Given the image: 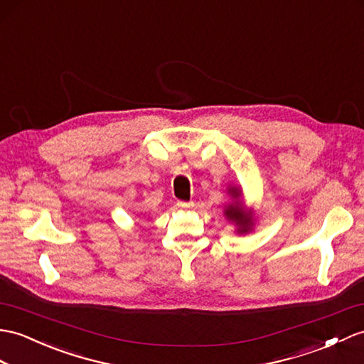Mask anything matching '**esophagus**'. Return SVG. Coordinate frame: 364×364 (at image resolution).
I'll list each match as a JSON object with an SVG mask.
<instances>
[{
	"mask_svg": "<svg viewBox=\"0 0 364 364\" xmlns=\"http://www.w3.org/2000/svg\"><path fill=\"white\" fill-rule=\"evenodd\" d=\"M191 205H193L191 202H183V200H179V202H177V207L182 208V210H187V208H190Z\"/></svg>",
	"mask_w": 364,
	"mask_h": 364,
	"instance_id": "34e87169",
	"label": "esophagus"
}]
</instances>
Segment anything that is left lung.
<instances>
[{
  "label": "left lung",
  "mask_w": 364,
  "mask_h": 364,
  "mask_svg": "<svg viewBox=\"0 0 364 364\" xmlns=\"http://www.w3.org/2000/svg\"><path fill=\"white\" fill-rule=\"evenodd\" d=\"M228 193L232 194V198L236 199L235 202L230 203V205L225 208L224 215L228 220H232V223L236 224L237 233H249L252 232V227H253V213L250 210H247L245 205H242L241 202L237 199L241 198L242 191L239 190L237 187H230Z\"/></svg>",
  "instance_id": "1"
}]
</instances>
